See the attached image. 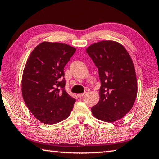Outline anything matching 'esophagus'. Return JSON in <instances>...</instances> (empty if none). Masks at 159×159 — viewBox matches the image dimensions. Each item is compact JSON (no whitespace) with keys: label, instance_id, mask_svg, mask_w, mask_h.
Wrapping results in <instances>:
<instances>
[{"label":"esophagus","instance_id":"1","mask_svg":"<svg viewBox=\"0 0 159 159\" xmlns=\"http://www.w3.org/2000/svg\"><path fill=\"white\" fill-rule=\"evenodd\" d=\"M84 95H85V93H80V94H78L77 95V96L79 97V98H82Z\"/></svg>","mask_w":159,"mask_h":159}]
</instances>
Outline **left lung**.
<instances>
[{
  "instance_id": "left-lung-1",
  "label": "left lung",
  "mask_w": 159,
  "mask_h": 159,
  "mask_svg": "<svg viewBox=\"0 0 159 159\" xmlns=\"http://www.w3.org/2000/svg\"><path fill=\"white\" fill-rule=\"evenodd\" d=\"M98 69L100 100L92 108L97 119L112 123L122 118L133 107L137 94L134 66L120 43L103 40L86 49Z\"/></svg>"
}]
</instances>
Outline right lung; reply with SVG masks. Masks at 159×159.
Instances as JSON below:
<instances>
[{
	"label": "right lung",
	"instance_id": "right-lung-1",
	"mask_svg": "<svg viewBox=\"0 0 159 159\" xmlns=\"http://www.w3.org/2000/svg\"><path fill=\"white\" fill-rule=\"evenodd\" d=\"M76 52L66 43L43 42L30 54L22 79L24 101L41 122L53 124L69 117L76 100L65 89L64 67Z\"/></svg>",
	"mask_w": 159,
	"mask_h": 159
}]
</instances>
